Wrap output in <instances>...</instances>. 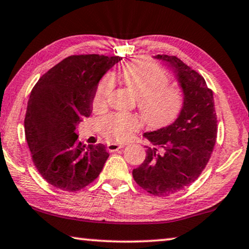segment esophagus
<instances>
[{
  "label": "esophagus",
  "mask_w": 249,
  "mask_h": 249,
  "mask_svg": "<svg viewBox=\"0 0 249 249\" xmlns=\"http://www.w3.org/2000/svg\"><path fill=\"white\" fill-rule=\"evenodd\" d=\"M124 145H125L124 143H109V144L107 145V150L109 152H115V151H117V150L123 148Z\"/></svg>",
  "instance_id": "obj_1"
}]
</instances>
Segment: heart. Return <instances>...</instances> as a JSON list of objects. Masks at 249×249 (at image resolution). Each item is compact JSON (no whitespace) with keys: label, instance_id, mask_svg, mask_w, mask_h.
Returning a JSON list of instances; mask_svg holds the SVG:
<instances>
[{"label":"heart","instance_id":"obj_1","mask_svg":"<svg viewBox=\"0 0 249 249\" xmlns=\"http://www.w3.org/2000/svg\"><path fill=\"white\" fill-rule=\"evenodd\" d=\"M121 78L124 85L138 97V108L146 124H167L179 114L183 106V94L175 87L167 86L169 78L156 63L148 59L128 63L122 70ZM113 86L111 74L101 79L94 94V108L104 106ZM101 125L108 136L125 140L139 128L140 122L135 115L118 113L104 118Z\"/></svg>","mask_w":249,"mask_h":249}]
</instances>
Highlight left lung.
Listing matches in <instances>:
<instances>
[{"mask_svg": "<svg viewBox=\"0 0 249 249\" xmlns=\"http://www.w3.org/2000/svg\"><path fill=\"white\" fill-rule=\"evenodd\" d=\"M171 70L183 92V106L173 123L143 136L151 142L133 178L148 193L168 196L197 179L211 157L216 140L213 92L205 80L176 56L156 55Z\"/></svg>", "mask_w": 249, "mask_h": 249, "instance_id": "obj_1", "label": "left lung"}]
</instances>
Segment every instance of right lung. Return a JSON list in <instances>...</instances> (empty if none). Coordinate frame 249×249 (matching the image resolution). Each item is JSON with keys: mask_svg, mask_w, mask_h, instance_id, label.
Wrapping results in <instances>:
<instances>
[{"mask_svg": "<svg viewBox=\"0 0 249 249\" xmlns=\"http://www.w3.org/2000/svg\"><path fill=\"white\" fill-rule=\"evenodd\" d=\"M118 56H69L38 80L28 100L24 133L33 161L46 181L75 192L99 176L109 153L86 145L76 127L89 117L97 87Z\"/></svg>", "mask_w": 249, "mask_h": 249, "instance_id": "1", "label": "right lung"}]
</instances>
